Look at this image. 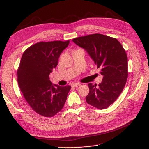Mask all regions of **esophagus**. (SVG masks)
Listing matches in <instances>:
<instances>
[{
  "label": "esophagus",
  "mask_w": 149,
  "mask_h": 149,
  "mask_svg": "<svg viewBox=\"0 0 149 149\" xmlns=\"http://www.w3.org/2000/svg\"><path fill=\"white\" fill-rule=\"evenodd\" d=\"M80 85H81V84H80V83H74V84H72V86L76 88V87H78V86H79Z\"/></svg>",
  "instance_id": "esophagus-1"
}]
</instances>
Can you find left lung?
Instances as JSON below:
<instances>
[{"label": "left lung", "instance_id": "8db88e82", "mask_svg": "<svg viewBox=\"0 0 149 149\" xmlns=\"http://www.w3.org/2000/svg\"><path fill=\"white\" fill-rule=\"evenodd\" d=\"M73 42L86 51L103 76L98 86L88 84L89 93L86 101L97 109H106L118 99L127 81L125 51L116 38L100 33L76 38Z\"/></svg>", "mask_w": 149, "mask_h": 149}]
</instances>
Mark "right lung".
<instances>
[{
	"mask_svg": "<svg viewBox=\"0 0 149 149\" xmlns=\"http://www.w3.org/2000/svg\"><path fill=\"white\" fill-rule=\"evenodd\" d=\"M70 41L39 42L22 56L17 80L24 97L33 110L44 117H53L63 107L70 86L52 84L49 75L58 65L61 52Z\"/></svg>",
	"mask_w": 149,
	"mask_h": 149,
	"instance_id": "right-lung-1",
	"label": "right lung"
}]
</instances>
